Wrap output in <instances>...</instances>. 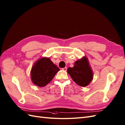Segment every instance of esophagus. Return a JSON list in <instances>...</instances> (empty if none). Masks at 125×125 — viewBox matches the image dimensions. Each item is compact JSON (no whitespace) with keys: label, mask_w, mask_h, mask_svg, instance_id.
<instances>
[{"label":"esophagus","mask_w":125,"mask_h":125,"mask_svg":"<svg viewBox=\"0 0 125 125\" xmlns=\"http://www.w3.org/2000/svg\"><path fill=\"white\" fill-rule=\"evenodd\" d=\"M62 70H63V71H66L67 70V68H66V67H64V68H63V69H62Z\"/></svg>","instance_id":"1"}]
</instances>
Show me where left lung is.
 I'll list each match as a JSON object with an SVG mask.
<instances>
[{"mask_svg": "<svg viewBox=\"0 0 125 125\" xmlns=\"http://www.w3.org/2000/svg\"><path fill=\"white\" fill-rule=\"evenodd\" d=\"M67 73L78 85L85 87L93 79V72L87 57L83 56L76 61L73 67L67 69Z\"/></svg>", "mask_w": 125, "mask_h": 125, "instance_id": "1", "label": "left lung"}]
</instances>
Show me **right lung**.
<instances>
[{"mask_svg": "<svg viewBox=\"0 0 125 125\" xmlns=\"http://www.w3.org/2000/svg\"><path fill=\"white\" fill-rule=\"evenodd\" d=\"M60 69L49 58L43 57L34 63L30 76L32 83L39 87L46 86L52 80Z\"/></svg>", "mask_w": 125, "mask_h": 125, "instance_id": "add662e5", "label": "right lung"}]
</instances>
